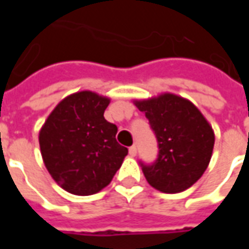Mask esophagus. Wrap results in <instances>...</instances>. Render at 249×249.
Here are the masks:
<instances>
[{
    "label": "esophagus",
    "mask_w": 249,
    "mask_h": 249,
    "mask_svg": "<svg viewBox=\"0 0 249 249\" xmlns=\"http://www.w3.org/2000/svg\"><path fill=\"white\" fill-rule=\"evenodd\" d=\"M129 155L130 156H136L137 155V148H136V145H132L129 148Z\"/></svg>",
    "instance_id": "esophagus-1"
}]
</instances>
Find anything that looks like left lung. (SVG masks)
<instances>
[{
	"instance_id": "left-lung-1",
	"label": "left lung",
	"mask_w": 249,
	"mask_h": 249,
	"mask_svg": "<svg viewBox=\"0 0 249 249\" xmlns=\"http://www.w3.org/2000/svg\"><path fill=\"white\" fill-rule=\"evenodd\" d=\"M135 104L145 113L159 146L152 164L140 161L146 181L164 193L183 192L208 167L214 144L212 126L191 101L176 94Z\"/></svg>"
}]
</instances>
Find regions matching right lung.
<instances>
[{
	"instance_id": "right-lung-1",
	"label": "right lung",
	"mask_w": 249,
	"mask_h": 249,
	"mask_svg": "<svg viewBox=\"0 0 249 249\" xmlns=\"http://www.w3.org/2000/svg\"><path fill=\"white\" fill-rule=\"evenodd\" d=\"M109 98L84 90L57 105L40 132L46 169L65 191L100 192L119 171L128 149L116 140L117 126L104 119Z\"/></svg>"
}]
</instances>
